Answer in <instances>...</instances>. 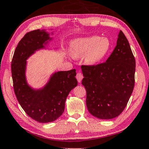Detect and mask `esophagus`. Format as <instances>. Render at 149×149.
<instances>
[{"label": "esophagus", "instance_id": "esophagus-1", "mask_svg": "<svg viewBox=\"0 0 149 149\" xmlns=\"http://www.w3.org/2000/svg\"><path fill=\"white\" fill-rule=\"evenodd\" d=\"M76 77H77V79L78 80V82L80 83V82H81V81H82V80L83 79L84 76L82 73H81V72H78L77 76H76Z\"/></svg>", "mask_w": 149, "mask_h": 149}]
</instances>
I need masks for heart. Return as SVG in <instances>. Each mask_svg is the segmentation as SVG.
Masks as SVG:
<instances>
[{"instance_id": "b5f03b06", "label": "heart", "mask_w": 149, "mask_h": 149, "mask_svg": "<svg viewBox=\"0 0 149 149\" xmlns=\"http://www.w3.org/2000/svg\"><path fill=\"white\" fill-rule=\"evenodd\" d=\"M109 49L108 39L98 36L77 39L71 45L72 54L77 58L86 55L85 61L89 65H95L102 60Z\"/></svg>"}]
</instances>
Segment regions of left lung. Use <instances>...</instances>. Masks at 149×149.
<instances>
[{"mask_svg": "<svg viewBox=\"0 0 149 149\" xmlns=\"http://www.w3.org/2000/svg\"><path fill=\"white\" fill-rule=\"evenodd\" d=\"M86 106L93 116L111 119L124 110L135 83L136 60L128 41L120 30L117 45L106 62L81 67Z\"/></svg>", "mask_w": 149, "mask_h": 149, "instance_id": "8db88e82", "label": "left lung"}]
</instances>
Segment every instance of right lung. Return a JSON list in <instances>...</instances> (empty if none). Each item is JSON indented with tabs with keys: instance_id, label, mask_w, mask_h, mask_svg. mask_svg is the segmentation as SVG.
Segmentation results:
<instances>
[{
	"instance_id": "1",
	"label": "right lung",
	"mask_w": 149,
	"mask_h": 149,
	"mask_svg": "<svg viewBox=\"0 0 149 149\" xmlns=\"http://www.w3.org/2000/svg\"><path fill=\"white\" fill-rule=\"evenodd\" d=\"M51 38L45 30L26 33L17 46L12 61V75L15 96L22 108L39 123L52 122L65 109V100L77 86L76 70L55 72L43 88L35 90L28 85L25 77L26 60L36 50L45 48Z\"/></svg>"
}]
</instances>
